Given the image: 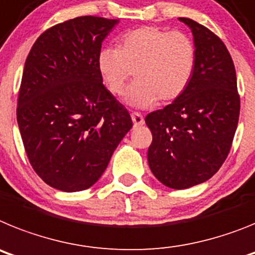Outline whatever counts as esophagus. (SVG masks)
I'll return each mask as SVG.
<instances>
[{
	"instance_id": "obj_1",
	"label": "esophagus",
	"mask_w": 255,
	"mask_h": 255,
	"mask_svg": "<svg viewBox=\"0 0 255 255\" xmlns=\"http://www.w3.org/2000/svg\"><path fill=\"white\" fill-rule=\"evenodd\" d=\"M130 118H132L134 127H137V126H142L143 123H145V119H143V117L140 114V113L133 112L132 114H130Z\"/></svg>"
}]
</instances>
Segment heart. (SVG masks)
<instances>
[{"label": "heart", "mask_w": 255, "mask_h": 255, "mask_svg": "<svg viewBox=\"0 0 255 255\" xmlns=\"http://www.w3.org/2000/svg\"><path fill=\"white\" fill-rule=\"evenodd\" d=\"M195 65L196 48L189 35L152 25L126 33L117 50L103 48L97 56L101 79L114 96L125 94L133 73L127 103L136 108L177 100L189 87Z\"/></svg>", "instance_id": "b5f03b06"}]
</instances>
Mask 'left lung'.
Segmentation results:
<instances>
[{
	"label": "left lung",
	"mask_w": 255,
	"mask_h": 255,
	"mask_svg": "<svg viewBox=\"0 0 255 255\" xmlns=\"http://www.w3.org/2000/svg\"><path fill=\"white\" fill-rule=\"evenodd\" d=\"M196 65L189 87L164 109L146 115L152 133L150 169L163 185L182 190L205 182L225 163L238 128L240 96L229 50L192 19Z\"/></svg>",
	"instance_id": "8db88e82"
}]
</instances>
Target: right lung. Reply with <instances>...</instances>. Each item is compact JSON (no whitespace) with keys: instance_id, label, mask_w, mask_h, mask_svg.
Listing matches in <instances>:
<instances>
[{"instance_id":"obj_1","label":"right lung","mask_w":255,"mask_h":255,"mask_svg":"<svg viewBox=\"0 0 255 255\" xmlns=\"http://www.w3.org/2000/svg\"><path fill=\"white\" fill-rule=\"evenodd\" d=\"M117 23L79 16L56 24L26 57L17 125L30 165L54 189L75 192L96 183L133 126L97 69L103 41Z\"/></svg>"}]
</instances>
